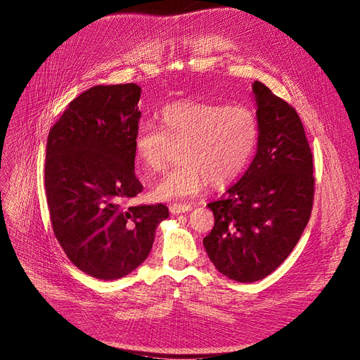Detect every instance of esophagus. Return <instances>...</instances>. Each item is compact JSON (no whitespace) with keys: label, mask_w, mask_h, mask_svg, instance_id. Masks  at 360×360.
Segmentation results:
<instances>
[{"label":"esophagus","mask_w":360,"mask_h":360,"mask_svg":"<svg viewBox=\"0 0 360 360\" xmlns=\"http://www.w3.org/2000/svg\"><path fill=\"white\" fill-rule=\"evenodd\" d=\"M191 210H193V205H189V204H172L169 207V211L172 214H182V212H188Z\"/></svg>","instance_id":"1"}]
</instances>
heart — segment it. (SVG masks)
I'll return each instance as SVG.
<instances>
[{
  "mask_svg": "<svg viewBox=\"0 0 360 360\" xmlns=\"http://www.w3.org/2000/svg\"><path fill=\"white\" fill-rule=\"evenodd\" d=\"M160 129L139 126L133 152L146 176L162 171L172 150L179 163L152 189L156 200L174 201L198 195L210 184L223 188L245 171L259 140V117L248 104L175 101L159 114Z\"/></svg>",
  "mask_w": 360,
  "mask_h": 360,
  "instance_id": "obj_1",
  "label": "heart"
}]
</instances>
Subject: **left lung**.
Here are the masks:
<instances>
[{
  "label": "left lung",
  "instance_id": "obj_1",
  "mask_svg": "<svg viewBox=\"0 0 360 360\" xmlns=\"http://www.w3.org/2000/svg\"><path fill=\"white\" fill-rule=\"evenodd\" d=\"M256 156L221 200L208 204L214 227L204 248L219 272L237 282L271 275L290 256L314 201L313 153L300 115L259 81Z\"/></svg>",
  "mask_w": 360,
  "mask_h": 360
}]
</instances>
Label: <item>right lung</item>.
Listing matches in <instances>:
<instances>
[{
    "instance_id": "right-lung-1",
    "label": "right lung",
    "mask_w": 360,
    "mask_h": 360,
    "mask_svg": "<svg viewBox=\"0 0 360 360\" xmlns=\"http://www.w3.org/2000/svg\"><path fill=\"white\" fill-rule=\"evenodd\" d=\"M136 84L97 85L70 101L49 131L44 186L53 233L74 265L103 281L133 272L150 253L163 204L126 207L141 193L133 137Z\"/></svg>"
}]
</instances>
